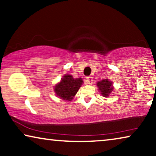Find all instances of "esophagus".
Wrapping results in <instances>:
<instances>
[{
	"mask_svg": "<svg viewBox=\"0 0 156 156\" xmlns=\"http://www.w3.org/2000/svg\"><path fill=\"white\" fill-rule=\"evenodd\" d=\"M93 83V77L92 76H88L87 77L86 80V84L88 85H91V84Z\"/></svg>",
	"mask_w": 156,
	"mask_h": 156,
	"instance_id": "1",
	"label": "esophagus"
}]
</instances>
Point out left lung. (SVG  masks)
<instances>
[{"mask_svg":"<svg viewBox=\"0 0 156 156\" xmlns=\"http://www.w3.org/2000/svg\"><path fill=\"white\" fill-rule=\"evenodd\" d=\"M97 87L99 88V91L101 92V95L104 97H109L110 94L114 89L113 87V83L108 80V79H105L100 82H97Z\"/></svg>","mask_w":156,"mask_h":156,"instance_id":"left-lung-1","label":"left lung"}]
</instances>
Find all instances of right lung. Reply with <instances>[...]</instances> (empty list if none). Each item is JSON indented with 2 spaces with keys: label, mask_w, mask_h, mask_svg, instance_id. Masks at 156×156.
I'll list each match as a JSON object with an SVG mask.
<instances>
[{
  "label": "right lung",
  "mask_w": 156,
  "mask_h": 156,
  "mask_svg": "<svg viewBox=\"0 0 156 156\" xmlns=\"http://www.w3.org/2000/svg\"><path fill=\"white\" fill-rule=\"evenodd\" d=\"M83 83L82 78L74 79L72 75L65 74L60 82L55 85L54 91L60 99L71 101Z\"/></svg>",
  "instance_id": "add662e5"
}]
</instances>
